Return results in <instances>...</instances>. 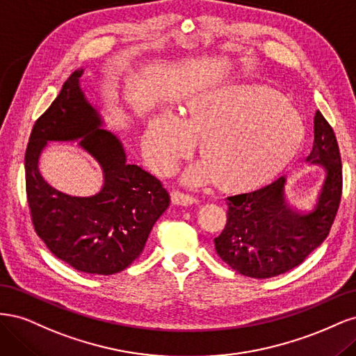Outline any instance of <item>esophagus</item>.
Masks as SVG:
<instances>
[{"label": "esophagus", "mask_w": 356, "mask_h": 356, "mask_svg": "<svg viewBox=\"0 0 356 356\" xmlns=\"http://www.w3.org/2000/svg\"><path fill=\"white\" fill-rule=\"evenodd\" d=\"M170 199L175 204H178V207H190V204L199 202L196 197H193L191 195H186V193L182 191H172Z\"/></svg>", "instance_id": "1"}]
</instances>
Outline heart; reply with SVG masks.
I'll list each match as a JSON object with an SVG mask.
<instances>
[{
    "label": "heart",
    "mask_w": 356,
    "mask_h": 356,
    "mask_svg": "<svg viewBox=\"0 0 356 356\" xmlns=\"http://www.w3.org/2000/svg\"><path fill=\"white\" fill-rule=\"evenodd\" d=\"M199 138L204 157L184 181L217 178L225 188H248L273 177L293 159L305 138L296 106L276 90L257 84L224 83L191 93L181 115L159 113L145 132V152L159 172H169Z\"/></svg>",
    "instance_id": "1"
}]
</instances>
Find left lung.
Returning a JSON list of instances; mask_svg holds the SVG:
<instances>
[{"mask_svg": "<svg viewBox=\"0 0 356 356\" xmlns=\"http://www.w3.org/2000/svg\"><path fill=\"white\" fill-rule=\"evenodd\" d=\"M310 165L325 170L315 207L296 211L285 199L286 177L260 190L227 197V222L215 251L243 276L267 279L301 264L325 241L341 197V159L332 127L319 111L314 118Z\"/></svg>", "mask_w": 356, "mask_h": 356, "instance_id": "left-lung-1", "label": "left lung"}]
</instances>
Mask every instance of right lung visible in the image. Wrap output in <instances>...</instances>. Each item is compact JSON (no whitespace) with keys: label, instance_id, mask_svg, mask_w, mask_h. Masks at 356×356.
<instances>
[{"label":"right lung","instance_id":"add662e5","mask_svg":"<svg viewBox=\"0 0 356 356\" xmlns=\"http://www.w3.org/2000/svg\"><path fill=\"white\" fill-rule=\"evenodd\" d=\"M75 70L58 98L35 122L25 153L26 196L32 224L50 252L80 272L114 275L141 255L154 222L169 207L161 182L129 165L118 136L104 129V118L80 86ZM80 140L103 169V188L93 197L65 195L47 184L38 169L49 142Z\"/></svg>","mask_w":356,"mask_h":356}]
</instances>
